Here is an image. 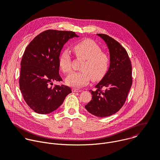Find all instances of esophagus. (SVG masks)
Instances as JSON below:
<instances>
[{"instance_id": "34e87169", "label": "esophagus", "mask_w": 160, "mask_h": 160, "mask_svg": "<svg viewBox=\"0 0 160 160\" xmlns=\"http://www.w3.org/2000/svg\"><path fill=\"white\" fill-rule=\"evenodd\" d=\"M72 90H73V92H80L82 91V90L78 89V88H73Z\"/></svg>"}]
</instances>
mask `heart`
<instances>
[{"label": "heart", "instance_id": "obj_1", "mask_svg": "<svg viewBox=\"0 0 160 160\" xmlns=\"http://www.w3.org/2000/svg\"><path fill=\"white\" fill-rule=\"evenodd\" d=\"M73 51L78 59H84L81 72H73L66 78L68 85L80 87L86 85L92 78L93 81L101 80L106 74L109 66L108 55L101 51V48L93 40H83L73 47ZM59 65L65 73L72 70V57L68 51H62L59 58Z\"/></svg>", "mask_w": 160, "mask_h": 160}]
</instances>
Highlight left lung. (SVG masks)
<instances>
[{"instance_id": "1", "label": "left lung", "mask_w": 160, "mask_h": 160, "mask_svg": "<svg viewBox=\"0 0 160 160\" xmlns=\"http://www.w3.org/2000/svg\"><path fill=\"white\" fill-rule=\"evenodd\" d=\"M106 43L109 52V68L102 79L89 90L92 95L85 109L92 115L106 117L118 112L123 106L130 90L132 64L126 50L115 39L106 34H97Z\"/></svg>"}]
</instances>
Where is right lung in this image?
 <instances>
[{
    "label": "right lung",
    "mask_w": 160,
    "mask_h": 160,
    "mask_svg": "<svg viewBox=\"0 0 160 160\" xmlns=\"http://www.w3.org/2000/svg\"><path fill=\"white\" fill-rule=\"evenodd\" d=\"M75 37H78L73 32L48 30L35 37L27 47L21 62L19 88L35 112H52L72 92L66 85L50 84L62 81L59 73L60 52L64 43Z\"/></svg>",
    "instance_id": "add662e5"
}]
</instances>
